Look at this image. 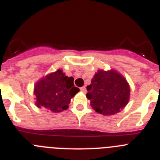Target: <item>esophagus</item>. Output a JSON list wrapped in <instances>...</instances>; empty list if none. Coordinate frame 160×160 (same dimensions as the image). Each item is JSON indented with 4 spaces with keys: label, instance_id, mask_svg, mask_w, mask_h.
<instances>
[{
    "label": "esophagus",
    "instance_id": "34e87169",
    "mask_svg": "<svg viewBox=\"0 0 160 160\" xmlns=\"http://www.w3.org/2000/svg\"><path fill=\"white\" fill-rule=\"evenodd\" d=\"M80 90H81V91H82L83 93L87 92V88H86V87H81V88H80Z\"/></svg>",
    "mask_w": 160,
    "mask_h": 160
}]
</instances>
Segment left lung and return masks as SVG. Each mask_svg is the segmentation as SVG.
Listing matches in <instances>:
<instances>
[{"mask_svg":"<svg viewBox=\"0 0 160 160\" xmlns=\"http://www.w3.org/2000/svg\"><path fill=\"white\" fill-rule=\"evenodd\" d=\"M87 97L96 112L112 115L127 106L130 98V87L123 76L115 70H99L87 87Z\"/></svg>","mask_w":160,"mask_h":160,"instance_id":"1","label":"left lung"}]
</instances>
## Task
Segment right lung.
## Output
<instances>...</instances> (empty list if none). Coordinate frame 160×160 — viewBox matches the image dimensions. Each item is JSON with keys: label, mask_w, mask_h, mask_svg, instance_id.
Returning <instances> with one entry per match:
<instances>
[{"label": "right lung", "mask_w": 160, "mask_h": 160, "mask_svg": "<svg viewBox=\"0 0 160 160\" xmlns=\"http://www.w3.org/2000/svg\"><path fill=\"white\" fill-rule=\"evenodd\" d=\"M79 91L73 87V78L66 76L62 70L49 73L36 83V106L52 112H61L69 107L72 98Z\"/></svg>", "instance_id": "add662e5"}]
</instances>
